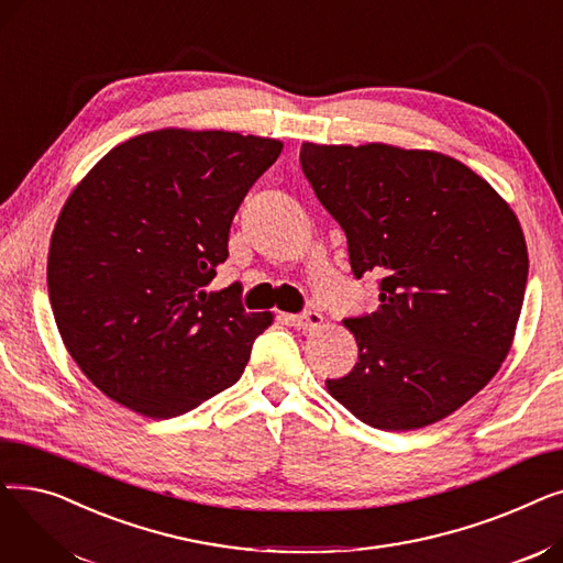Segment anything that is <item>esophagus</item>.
<instances>
[{"label":"esophagus","mask_w":563,"mask_h":563,"mask_svg":"<svg viewBox=\"0 0 563 563\" xmlns=\"http://www.w3.org/2000/svg\"><path fill=\"white\" fill-rule=\"evenodd\" d=\"M287 319L291 321V327H297L301 331H314V329L323 327V314L317 310H308L303 314H289Z\"/></svg>","instance_id":"1"}]
</instances>
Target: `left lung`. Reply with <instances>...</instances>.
<instances>
[{"label": "left lung", "mask_w": 563, "mask_h": 563, "mask_svg": "<svg viewBox=\"0 0 563 563\" xmlns=\"http://www.w3.org/2000/svg\"><path fill=\"white\" fill-rule=\"evenodd\" d=\"M301 166L346 234L353 276H383L378 308L344 319L358 363L327 390L374 429L445 420L511 351L529 269L516 212L435 151L306 141Z\"/></svg>", "instance_id": "8db88e82"}]
</instances>
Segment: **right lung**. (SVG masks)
Returning <instances> with one entry per match:
<instances>
[{
  "label": "right lung",
  "mask_w": 563,
  "mask_h": 563,
  "mask_svg": "<svg viewBox=\"0 0 563 563\" xmlns=\"http://www.w3.org/2000/svg\"><path fill=\"white\" fill-rule=\"evenodd\" d=\"M283 141L164 128L118 143L70 191L47 253L56 329L93 386L168 420L234 386L272 312L205 291L234 212Z\"/></svg>",
  "instance_id": "1"
}]
</instances>
